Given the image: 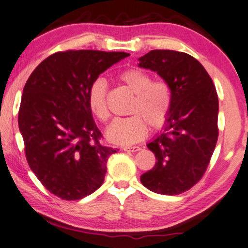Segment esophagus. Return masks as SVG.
<instances>
[{
  "label": "esophagus",
  "mask_w": 248,
  "mask_h": 248,
  "mask_svg": "<svg viewBox=\"0 0 248 248\" xmlns=\"http://www.w3.org/2000/svg\"><path fill=\"white\" fill-rule=\"evenodd\" d=\"M123 150L126 152H137L139 150H141V148L138 147V145H135V147H124Z\"/></svg>",
  "instance_id": "34e87169"
}]
</instances>
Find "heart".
I'll list each match as a JSON object with an SVG mask.
<instances>
[{
    "label": "heart",
    "instance_id": "obj_1",
    "mask_svg": "<svg viewBox=\"0 0 248 248\" xmlns=\"http://www.w3.org/2000/svg\"><path fill=\"white\" fill-rule=\"evenodd\" d=\"M134 98L128 107L127 117H118L106 130V138L111 143L130 145L141 141L151 128H160L167 121L171 108V89L165 80H152L150 73L138 67L126 69L118 74ZM107 83L98 78L91 83L87 103L91 114L100 122L109 117L106 97Z\"/></svg>",
    "mask_w": 248,
    "mask_h": 248
}]
</instances>
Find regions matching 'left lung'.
I'll return each instance as SVG.
<instances>
[{
    "label": "left lung",
    "mask_w": 248,
    "mask_h": 248,
    "mask_svg": "<svg viewBox=\"0 0 248 248\" xmlns=\"http://www.w3.org/2000/svg\"><path fill=\"white\" fill-rule=\"evenodd\" d=\"M139 62L157 72L172 96L164 132L147 144L157 161L141 183L158 194H181L204 175L218 141L216 87L202 64L186 53L155 49Z\"/></svg>",
    "instance_id": "8db88e82"
}]
</instances>
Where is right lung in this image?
I'll return each instance as SVG.
<instances>
[{
  "mask_svg": "<svg viewBox=\"0 0 248 248\" xmlns=\"http://www.w3.org/2000/svg\"><path fill=\"white\" fill-rule=\"evenodd\" d=\"M124 52L65 50L43 61L30 74L18 123L29 167L54 195L83 199L104 183L107 160L117 149L105 147L87 103L91 83Z\"/></svg>",
  "mask_w": 248,
  "mask_h": 248,
  "instance_id": "right-lung-1",
  "label": "right lung"
}]
</instances>
